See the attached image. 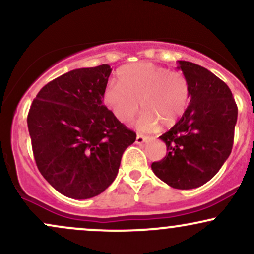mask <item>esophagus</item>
Segmentation results:
<instances>
[{
	"mask_svg": "<svg viewBox=\"0 0 254 254\" xmlns=\"http://www.w3.org/2000/svg\"><path fill=\"white\" fill-rule=\"evenodd\" d=\"M147 139H148L147 136L142 135V133H137V136H136V143H137V144H142V143H144V142L147 141Z\"/></svg>",
	"mask_w": 254,
	"mask_h": 254,
	"instance_id": "obj_1",
	"label": "esophagus"
}]
</instances>
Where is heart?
<instances>
[{
	"instance_id": "b5f03b06",
	"label": "heart",
	"mask_w": 254,
	"mask_h": 254,
	"mask_svg": "<svg viewBox=\"0 0 254 254\" xmlns=\"http://www.w3.org/2000/svg\"><path fill=\"white\" fill-rule=\"evenodd\" d=\"M117 85L104 92V103L118 121H131L139 109L143 113L137 125L151 131L159 123L170 127L178 122L190 103V84L180 71H170L151 62L122 66L117 71Z\"/></svg>"
}]
</instances>
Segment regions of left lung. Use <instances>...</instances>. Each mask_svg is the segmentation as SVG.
<instances>
[{"label":"left lung","mask_w":254,"mask_h":254,"mask_svg":"<svg viewBox=\"0 0 254 254\" xmlns=\"http://www.w3.org/2000/svg\"><path fill=\"white\" fill-rule=\"evenodd\" d=\"M190 84V105L174 127L160 136L167 154L151 164L171 188L190 190L208 183L233 148L238 106L229 87L208 69L179 61Z\"/></svg>","instance_id":"8db88e82"}]
</instances>
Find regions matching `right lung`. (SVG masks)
Listing matches in <instances>:
<instances>
[{
	"label": "right lung",
	"mask_w": 254,
	"mask_h": 254,
	"mask_svg": "<svg viewBox=\"0 0 254 254\" xmlns=\"http://www.w3.org/2000/svg\"><path fill=\"white\" fill-rule=\"evenodd\" d=\"M111 71L103 64L63 74L39 90L28 111L38 170L69 198L87 199L106 190L136 139L103 104Z\"/></svg>",
	"instance_id": "add662e5"
}]
</instances>
